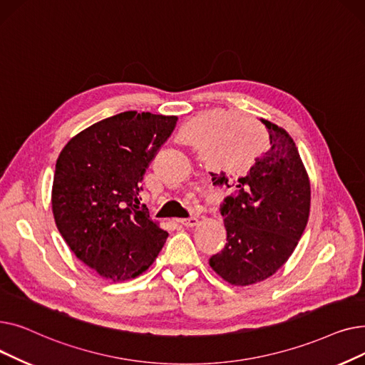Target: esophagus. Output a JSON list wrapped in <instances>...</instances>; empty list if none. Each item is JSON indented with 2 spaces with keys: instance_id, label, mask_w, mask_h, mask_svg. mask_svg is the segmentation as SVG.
Here are the masks:
<instances>
[{
  "instance_id": "1",
  "label": "esophagus",
  "mask_w": 365,
  "mask_h": 365,
  "mask_svg": "<svg viewBox=\"0 0 365 365\" xmlns=\"http://www.w3.org/2000/svg\"><path fill=\"white\" fill-rule=\"evenodd\" d=\"M180 225H183L185 227H194L198 225V219L197 217H189V219H182L179 220Z\"/></svg>"
}]
</instances>
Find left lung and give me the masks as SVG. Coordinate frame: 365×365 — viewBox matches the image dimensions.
<instances>
[{"instance_id":"left-lung-1","label":"left lung","mask_w":365,"mask_h":365,"mask_svg":"<svg viewBox=\"0 0 365 365\" xmlns=\"http://www.w3.org/2000/svg\"><path fill=\"white\" fill-rule=\"evenodd\" d=\"M260 121L269 133V146L237 179V194L220 205L227 242L208 260L232 285H250L274 275L294 252L309 219L311 182L296 143L284 128ZM212 180L234 186L223 171L212 173Z\"/></svg>"}]
</instances>
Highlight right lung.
<instances>
[{"mask_svg":"<svg viewBox=\"0 0 365 365\" xmlns=\"http://www.w3.org/2000/svg\"><path fill=\"white\" fill-rule=\"evenodd\" d=\"M176 121L175 115L121 112L76 134L56 161V226L73 255L108 281L143 274L168 237L149 219L139 192Z\"/></svg>","mask_w":365,"mask_h":365,"instance_id":"add662e5","label":"right lung"}]
</instances>
